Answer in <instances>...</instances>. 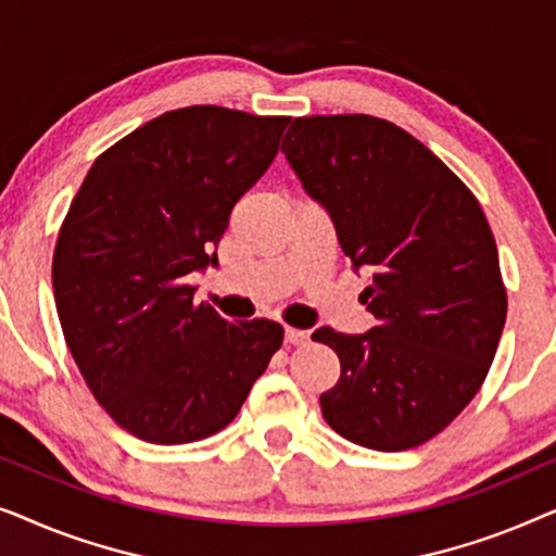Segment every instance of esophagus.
<instances>
[{"mask_svg": "<svg viewBox=\"0 0 556 556\" xmlns=\"http://www.w3.org/2000/svg\"><path fill=\"white\" fill-rule=\"evenodd\" d=\"M306 341H308V331L291 329V326H288V329H286V344L299 346V344H306Z\"/></svg>", "mask_w": 556, "mask_h": 556, "instance_id": "esophagus-1", "label": "esophagus"}]
</instances>
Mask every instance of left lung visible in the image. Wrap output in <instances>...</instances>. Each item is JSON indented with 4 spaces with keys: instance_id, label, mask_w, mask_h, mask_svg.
<instances>
[{
    "instance_id": "8db88e82",
    "label": "left lung",
    "mask_w": 556,
    "mask_h": 556,
    "mask_svg": "<svg viewBox=\"0 0 556 556\" xmlns=\"http://www.w3.org/2000/svg\"><path fill=\"white\" fill-rule=\"evenodd\" d=\"M288 164L364 270L367 333L324 326L341 362L324 420L371 451L428 443L481 390L506 324L498 250L476 194L405 128L364 113L293 118Z\"/></svg>"
}]
</instances>
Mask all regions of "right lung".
Returning <instances> with one entry per match:
<instances>
[{
	"instance_id": "obj_1",
	"label": "right lung",
	"mask_w": 556,
	"mask_h": 556,
	"mask_svg": "<svg viewBox=\"0 0 556 556\" xmlns=\"http://www.w3.org/2000/svg\"><path fill=\"white\" fill-rule=\"evenodd\" d=\"M288 116L166 111L105 149L60 227L52 291L67 349L113 422L156 445L227 428L283 344L268 318L194 303L235 202L278 154Z\"/></svg>"
}]
</instances>
